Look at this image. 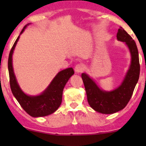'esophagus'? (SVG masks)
<instances>
[{"label":"esophagus","instance_id":"esophagus-1","mask_svg":"<svg viewBox=\"0 0 146 146\" xmlns=\"http://www.w3.org/2000/svg\"><path fill=\"white\" fill-rule=\"evenodd\" d=\"M84 70V65L81 64H77L74 68V70L76 73H80L82 72H83Z\"/></svg>","mask_w":146,"mask_h":146}]
</instances>
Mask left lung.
Here are the masks:
<instances>
[{"instance_id":"8db88e82","label":"left lung","mask_w":146,"mask_h":146,"mask_svg":"<svg viewBox=\"0 0 146 146\" xmlns=\"http://www.w3.org/2000/svg\"><path fill=\"white\" fill-rule=\"evenodd\" d=\"M116 36L118 40L125 42L131 55L130 67L122 84L114 90L105 92L100 89L86 74H82L90 106L94 110L105 114L117 112L126 106L138 81L140 71L138 50L134 40L121 27L117 31Z\"/></svg>"}]
</instances>
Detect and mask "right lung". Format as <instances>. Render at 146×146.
Here are the masks:
<instances>
[{
  "instance_id": "add662e5",
  "label": "right lung",
  "mask_w": 146,
  "mask_h": 146,
  "mask_svg": "<svg viewBox=\"0 0 146 146\" xmlns=\"http://www.w3.org/2000/svg\"><path fill=\"white\" fill-rule=\"evenodd\" d=\"M27 25L22 30L21 34L23 33ZM19 37L20 36H18L12 47L8 60L10 86L12 92L21 107L31 116L42 117L51 114L60 106L64 88L70 78L74 74V71L72 68H69L60 72L46 90L40 96H30L25 94L18 84L12 63V56Z\"/></svg>"
}]
</instances>
